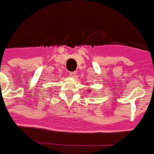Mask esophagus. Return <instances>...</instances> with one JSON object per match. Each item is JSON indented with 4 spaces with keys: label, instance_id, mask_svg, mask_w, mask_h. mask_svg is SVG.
<instances>
[{
    "label": "esophagus",
    "instance_id": "34e87169",
    "mask_svg": "<svg viewBox=\"0 0 154 154\" xmlns=\"http://www.w3.org/2000/svg\"><path fill=\"white\" fill-rule=\"evenodd\" d=\"M76 74H77V72H69V75H70L72 77H76Z\"/></svg>",
    "mask_w": 154,
    "mask_h": 154
}]
</instances>
